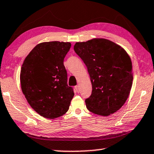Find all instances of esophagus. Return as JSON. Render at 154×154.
Returning a JSON list of instances; mask_svg holds the SVG:
<instances>
[{"mask_svg": "<svg viewBox=\"0 0 154 154\" xmlns=\"http://www.w3.org/2000/svg\"><path fill=\"white\" fill-rule=\"evenodd\" d=\"M75 90H76L77 92H79L80 90H79V86H76L75 87Z\"/></svg>", "mask_w": 154, "mask_h": 154, "instance_id": "34e87169", "label": "esophagus"}]
</instances>
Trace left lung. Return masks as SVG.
Wrapping results in <instances>:
<instances>
[{
  "label": "left lung",
  "mask_w": 154,
  "mask_h": 154,
  "mask_svg": "<svg viewBox=\"0 0 154 154\" xmlns=\"http://www.w3.org/2000/svg\"><path fill=\"white\" fill-rule=\"evenodd\" d=\"M75 53L88 68L92 90L86 100L90 112L106 116L118 111L130 95L132 64L126 51L105 38L76 42Z\"/></svg>",
  "instance_id": "1"
}]
</instances>
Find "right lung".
I'll return each instance as SVG.
<instances>
[{
    "mask_svg": "<svg viewBox=\"0 0 154 154\" xmlns=\"http://www.w3.org/2000/svg\"><path fill=\"white\" fill-rule=\"evenodd\" d=\"M70 42L38 44L24 59L20 79L21 89L31 108L41 116L55 119L69 109L74 92L67 84L64 59Z\"/></svg>",
    "mask_w": 154,
    "mask_h": 154,
    "instance_id": "1",
    "label": "right lung"
}]
</instances>
